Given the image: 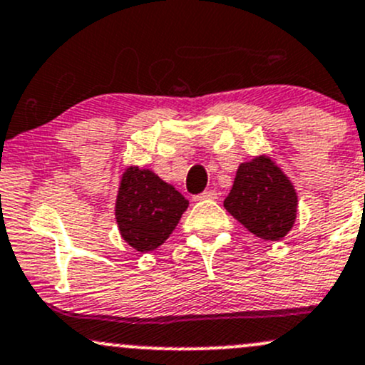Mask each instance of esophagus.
Instances as JSON below:
<instances>
[{
  "label": "esophagus",
  "instance_id": "1",
  "mask_svg": "<svg viewBox=\"0 0 365 365\" xmlns=\"http://www.w3.org/2000/svg\"><path fill=\"white\" fill-rule=\"evenodd\" d=\"M217 190H205V192L202 194H199V195H195V199H217Z\"/></svg>",
  "mask_w": 365,
  "mask_h": 365
}]
</instances>
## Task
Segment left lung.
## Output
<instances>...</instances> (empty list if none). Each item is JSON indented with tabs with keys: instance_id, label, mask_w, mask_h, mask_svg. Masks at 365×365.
<instances>
[{
	"instance_id": "8db88e82",
	"label": "left lung",
	"mask_w": 365,
	"mask_h": 365,
	"mask_svg": "<svg viewBox=\"0 0 365 365\" xmlns=\"http://www.w3.org/2000/svg\"><path fill=\"white\" fill-rule=\"evenodd\" d=\"M224 206L255 236L278 241L292 229L297 195L273 160L259 157L241 164Z\"/></svg>"
}]
</instances>
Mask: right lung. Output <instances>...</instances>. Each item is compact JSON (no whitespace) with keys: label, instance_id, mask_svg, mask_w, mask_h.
<instances>
[{"label":"right lung","instance_id":"right-lung-1","mask_svg":"<svg viewBox=\"0 0 365 365\" xmlns=\"http://www.w3.org/2000/svg\"><path fill=\"white\" fill-rule=\"evenodd\" d=\"M189 201L155 173L129 168L118 189L115 218L122 237L138 252H152L170 237Z\"/></svg>","mask_w":365,"mask_h":365}]
</instances>
